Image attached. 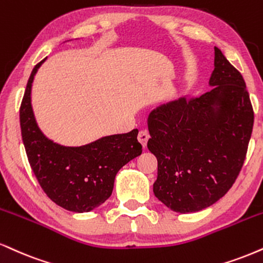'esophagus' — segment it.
Instances as JSON below:
<instances>
[{"instance_id":"1","label":"esophagus","mask_w":263,"mask_h":263,"mask_svg":"<svg viewBox=\"0 0 263 263\" xmlns=\"http://www.w3.org/2000/svg\"><path fill=\"white\" fill-rule=\"evenodd\" d=\"M137 138H138V141H140V143L143 145V147H145V145H147L148 140H149V134H148L145 129H141V131L138 132Z\"/></svg>"}]
</instances>
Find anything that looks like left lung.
<instances>
[{"instance_id":"8db88e82","label":"left lung","mask_w":263,"mask_h":263,"mask_svg":"<svg viewBox=\"0 0 263 263\" xmlns=\"http://www.w3.org/2000/svg\"><path fill=\"white\" fill-rule=\"evenodd\" d=\"M213 89L157 107L148 118L158 159L156 197L180 213L210 207L229 191L245 162L254 109L242 76L214 47Z\"/></svg>"}]
</instances>
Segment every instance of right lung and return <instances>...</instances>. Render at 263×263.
Here are the masks:
<instances>
[{
    "instance_id": "right-lung-1",
    "label": "right lung",
    "mask_w": 263,
    "mask_h": 263,
    "mask_svg": "<svg viewBox=\"0 0 263 263\" xmlns=\"http://www.w3.org/2000/svg\"><path fill=\"white\" fill-rule=\"evenodd\" d=\"M44 61L31 71L20 109L28 160L50 200L67 211L89 212L111 196L119 170L142 153L138 129L107 136L82 147H63L47 140L37 127L30 104L31 83Z\"/></svg>"
}]
</instances>
